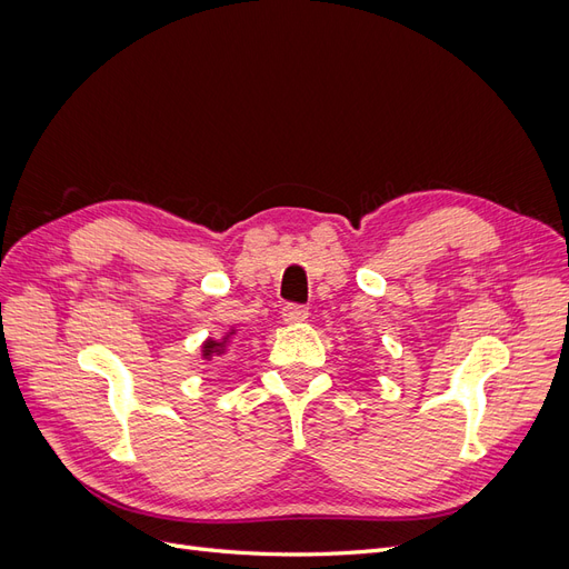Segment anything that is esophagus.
<instances>
[{
  "label": "esophagus",
  "instance_id": "obj_1",
  "mask_svg": "<svg viewBox=\"0 0 569 569\" xmlns=\"http://www.w3.org/2000/svg\"><path fill=\"white\" fill-rule=\"evenodd\" d=\"M308 318V308L306 306H299V303H287L282 308V320L287 325H299Z\"/></svg>",
  "mask_w": 569,
  "mask_h": 569
}]
</instances>
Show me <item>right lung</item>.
Here are the masks:
<instances>
[{
  "label": "right lung",
  "instance_id": "obj_1",
  "mask_svg": "<svg viewBox=\"0 0 569 569\" xmlns=\"http://www.w3.org/2000/svg\"><path fill=\"white\" fill-rule=\"evenodd\" d=\"M234 335H237V330H230V332H226V337H222V339H206V341L201 343V358H203V360H213V358L226 353L228 347H230V339H232Z\"/></svg>",
  "mask_w": 569,
  "mask_h": 569
}]
</instances>
